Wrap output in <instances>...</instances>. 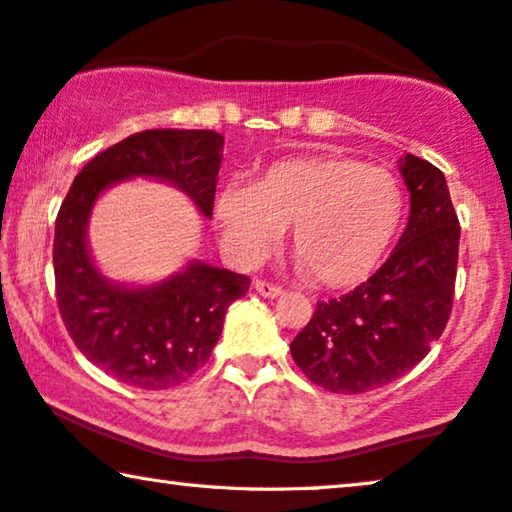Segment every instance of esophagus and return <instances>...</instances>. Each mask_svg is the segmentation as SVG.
Masks as SVG:
<instances>
[{"label":"esophagus","mask_w":512,"mask_h":512,"mask_svg":"<svg viewBox=\"0 0 512 512\" xmlns=\"http://www.w3.org/2000/svg\"><path fill=\"white\" fill-rule=\"evenodd\" d=\"M254 288L258 295L267 297V300H274V297H281L283 295V288L277 286V283H270V281H263V279H256L254 281Z\"/></svg>","instance_id":"1"}]
</instances>
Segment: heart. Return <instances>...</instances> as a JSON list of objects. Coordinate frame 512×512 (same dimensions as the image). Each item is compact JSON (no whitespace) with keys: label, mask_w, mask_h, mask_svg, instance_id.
Listing matches in <instances>:
<instances>
[{"label":"heart","mask_w":512,"mask_h":512,"mask_svg":"<svg viewBox=\"0 0 512 512\" xmlns=\"http://www.w3.org/2000/svg\"><path fill=\"white\" fill-rule=\"evenodd\" d=\"M215 215L240 261L277 251L293 226V256L325 288H352L380 267L405 217L398 178L352 157L311 155L265 167L251 185H226Z\"/></svg>","instance_id":"b5f03b06"}]
</instances>
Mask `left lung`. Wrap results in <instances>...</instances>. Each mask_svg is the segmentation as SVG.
<instances>
[{"instance_id":"left-lung-1","label":"left lung","mask_w":512,"mask_h":512,"mask_svg":"<svg viewBox=\"0 0 512 512\" xmlns=\"http://www.w3.org/2000/svg\"><path fill=\"white\" fill-rule=\"evenodd\" d=\"M400 174L410 222L380 270L352 293L318 302L290 355L332 393L384 387L419 364L442 336L453 306L460 222L442 171L407 153Z\"/></svg>"}]
</instances>
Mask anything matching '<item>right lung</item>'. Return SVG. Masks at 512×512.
<instances>
[{"label": "right lung", "mask_w": 512, "mask_h": 512, "mask_svg": "<svg viewBox=\"0 0 512 512\" xmlns=\"http://www.w3.org/2000/svg\"><path fill=\"white\" fill-rule=\"evenodd\" d=\"M222 146L212 130L137 132L86 162L59 208L52 249L59 313L77 350L130 387L157 391L190 380L251 281L201 261L151 286L109 281L86 242L91 210L109 187L141 176L178 187L212 217Z\"/></svg>", "instance_id": "1"}]
</instances>
